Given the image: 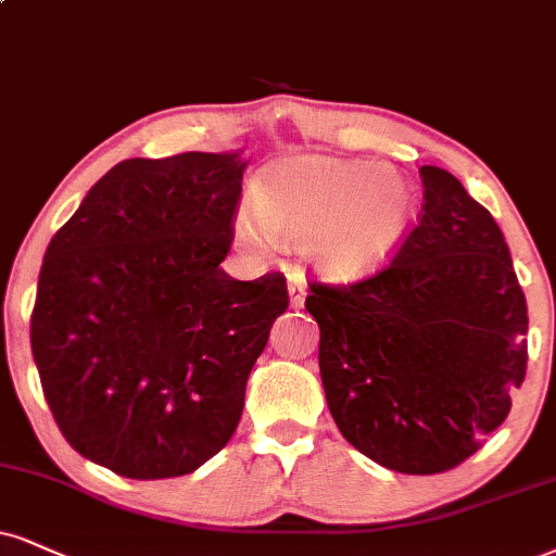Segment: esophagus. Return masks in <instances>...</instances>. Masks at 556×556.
Listing matches in <instances>:
<instances>
[{"instance_id": "esophagus-1", "label": "esophagus", "mask_w": 556, "mask_h": 556, "mask_svg": "<svg viewBox=\"0 0 556 556\" xmlns=\"http://www.w3.org/2000/svg\"><path fill=\"white\" fill-rule=\"evenodd\" d=\"M289 296H291V306H304V301H306V280H304V276H301V273H289Z\"/></svg>"}]
</instances>
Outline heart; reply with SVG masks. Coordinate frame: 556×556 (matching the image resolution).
Wrapping results in <instances>:
<instances>
[{
    "label": "heart",
    "instance_id": "obj_1",
    "mask_svg": "<svg viewBox=\"0 0 556 556\" xmlns=\"http://www.w3.org/2000/svg\"><path fill=\"white\" fill-rule=\"evenodd\" d=\"M247 205L260 231L301 247L319 273L338 280L381 270L417 218L415 188L387 164L330 156L270 164L252 182ZM237 239L257 247L260 235L242 218Z\"/></svg>",
    "mask_w": 556,
    "mask_h": 556
}]
</instances>
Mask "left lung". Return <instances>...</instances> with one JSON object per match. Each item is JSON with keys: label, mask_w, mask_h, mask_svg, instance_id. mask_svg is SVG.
<instances>
[{"label": "left lung", "mask_w": 556, "mask_h": 556, "mask_svg": "<svg viewBox=\"0 0 556 556\" xmlns=\"http://www.w3.org/2000/svg\"><path fill=\"white\" fill-rule=\"evenodd\" d=\"M400 252L348 286L309 283L319 371L345 441L402 475L475 454L526 379L529 309L503 231L454 175L420 167Z\"/></svg>", "instance_id": "1"}]
</instances>
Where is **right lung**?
<instances>
[{"label": "right lung", "instance_id": "obj_1", "mask_svg": "<svg viewBox=\"0 0 556 556\" xmlns=\"http://www.w3.org/2000/svg\"><path fill=\"white\" fill-rule=\"evenodd\" d=\"M247 164L185 152L126 160L53 235L30 345L48 407L81 456L131 479L195 471L235 435L283 273L235 280Z\"/></svg>", "mask_w": 556, "mask_h": 556}]
</instances>
